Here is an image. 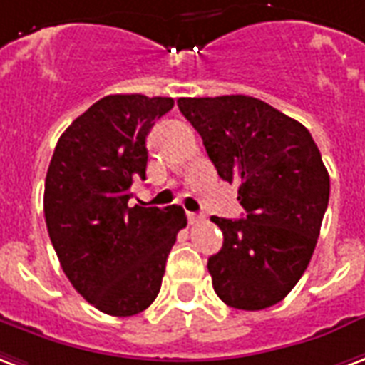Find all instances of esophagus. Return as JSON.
<instances>
[{"label":"esophagus","mask_w":365,"mask_h":365,"mask_svg":"<svg viewBox=\"0 0 365 365\" xmlns=\"http://www.w3.org/2000/svg\"><path fill=\"white\" fill-rule=\"evenodd\" d=\"M187 222L193 226V224H199L203 222V217L201 215H195V212H187Z\"/></svg>","instance_id":"esophagus-1"}]
</instances>
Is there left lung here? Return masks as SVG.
Listing matches in <instances>:
<instances>
[{
    "mask_svg": "<svg viewBox=\"0 0 365 365\" xmlns=\"http://www.w3.org/2000/svg\"><path fill=\"white\" fill-rule=\"evenodd\" d=\"M178 108L245 210L210 218L224 236L207 263L215 292L245 312L279 304L309 265L329 205L319 148L299 121L253 96L180 98Z\"/></svg>",
    "mask_w": 365,
    "mask_h": 365,
    "instance_id": "left-lung-1",
    "label": "left lung"
}]
</instances>
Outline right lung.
I'll return each mask as SVG.
<instances>
[{
    "mask_svg": "<svg viewBox=\"0 0 365 365\" xmlns=\"http://www.w3.org/2000/svg\"><path fill=\"white\" fill-rule=\"evenodd\" d=\"M174 100L110 94L59 137L48 166L44 217L61 269L96 309L129 317L160 292L166 259L187 218L182 207L129 203L147 178V135Z\"/></svg>",
    "mask_w": 365,
    "mask_h": 365,
    "instance_id": "obj_1",
    "label": "right lung"
}]
</instances>
